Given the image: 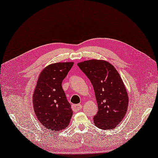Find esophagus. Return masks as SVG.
<instances>
[{
    "label": "esophagus",
    "mask_w": 158,
    "mask_h": 158,
    "mask_svg": "<svg viewBox=\"0 0 158 158\" xmlns=\"http://www.w3.org/2000/svg\"><path fill=\"white\" fill-rule=\"evenodd\" d=\"M82 107H83V106H81V104L72 105V108L73 110H74V111H77V110H79L82 109Z\"/></svg>",
    "instance_id": "1"
}]
</instances>
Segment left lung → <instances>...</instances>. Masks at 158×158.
Masks as SVG:
<instances>
[{
    "instance_id": "left-lung-1",
    "label": "left lung",
    "mask_w": 158,
    "mask_h": 158,
    "mask_svg": "<svg viewBox=\"0 0 158 158\" xmlns=\"http://www.w3.org/2000/svg\"><path fill=\"white\" fill-rule=\"evenodd\" d=\"M93 86L98 111L94 116L96 126L112 130L127 113L129 97L117 70L109 62L91 59L77 63Z\"/></svg>"
}]
</instances>
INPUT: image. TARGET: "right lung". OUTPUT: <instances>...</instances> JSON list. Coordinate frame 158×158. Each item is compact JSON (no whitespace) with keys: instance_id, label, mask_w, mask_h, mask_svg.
I'll use <instances>...</instances> for the list:
<instances>
[{"instance_id":"obj_1","label":"right lung","mask_w":158,"mask_h":158,"mask_svg":"<svg viewBox=\"0 0 158 158\" xmlns=\"http://www.w3.org/2000/svg\"><path fill=\"white\" fill-rule=\"evenodd\" d=\"M73 64L56 62L46 66L40 73L33 92L35 114L46 129L52 131L65 129L73 114L62 83Z\"/></svg>"}]
</instances>
